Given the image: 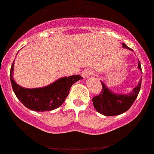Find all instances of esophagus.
<instances>
[{"mask_svg": "<svg viewBox=\"0 0 154 154\" xmlns=\"http://www.w3.org/2000/svg\"><path fill=\"white\" fill-rule=\"evenodd\" d=\"M92 75H93V72H92V71L89 70V69H86V70H85L83 72H82V75L83 78L86 79V78H89V76Z\"/></svg>", "mask_w": 154, "mask_h": 154, "instance_id": "1", "label": "esophagus"}]
</instances>
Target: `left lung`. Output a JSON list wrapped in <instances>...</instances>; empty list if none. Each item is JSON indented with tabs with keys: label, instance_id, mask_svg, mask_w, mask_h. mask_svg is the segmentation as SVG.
<instances>
[{
	"label": "left lung",
	"instance_id": "8db88e82",
	"mask_svg": "<svg viewBox=\"0 0 154 154\" xmlns=\"http://www.w3.org/2000/svg\"><path fill=\"white\" fill-rule=\"evenodd\" d=\"M123 48L131 50L124 43H123ZM138 69L142 71L140 62L138 63ZM101 83L103 90L99 96H95L92 99V103L96 111L106 116L120 115L126 112L137 99L141 87L140 80L132 92L127 94H118L110 90L102 81Z\"/></svg>",
	"mask_w": 154,
	"mask_h": 154
}]
</instances>
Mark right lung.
Masks as SVG:
<instances>
[{
	"label": "right lung",
	"mask_w": 154,
	"mask_h": 154,
	"mask_svg": "<svg viewBox=\"0 0 154 154\" xmlns=\"http://www.w3.org/2000/svg\"><path fill=\"white\" fill-rule=\"evenodd\" d=\"M14 61L10 72L14 92L24 106L36 112L51 111L61 106L69 95L72 85L79 80L82 79L79 75H74L58 79L47 86L28 89L17 85L14 80Z\"/></svg>",
	"instance_id": "obj_1"
}]
</instances>
